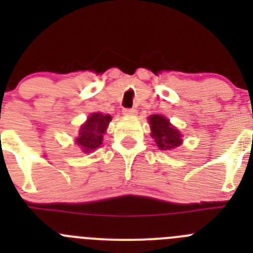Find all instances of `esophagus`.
Listing matches in <instances>:
<instances>
[{
    "label": "esophagus",
    "instance_id": "obj_1",
    "mask_svg": "<svg viewBox=\"0 0 253 253\" xmlns=\"http://www.w3.org/2000/svg\"><path fill=\"white\" fill-rule=\"evenodd\" d=\"M137 109H124V110H123V114H124L125 116H134L137 115Z\"/></svg>",
    "mask_w": 253,
    "mask_h": 253
}]
</instances>
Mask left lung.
Returning a JSON list of instances; mask_svg holds the SVG:
<instances>
[{
  "label": "left lung",
  "instance_id": "left-lung-1",
  "mask_svg": "<svg viewBox=\"0 0 253 253\" xmlns=\"http://www.w3.org/2000/svg\"><path fill=\"white\" fill-rule=\"evenodd\" d=\"M152 138L157 143V147L162 151H171L175 149L182 143L181 134L177 129L171 125L169 119L161 115L149 116Z\"/></svg>",
  "mask_w": 253,
  "mask_h": 253
}]
</instances>
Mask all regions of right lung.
I'll list each match as a JSON object with an SVG mask.
<instances>
[{"label": "right lung", "instance_id": "right-lung-1", "mask_svg": "<svg viewBox=\"0 0 253 253\" xmlns=\"http://www.w3.org/2000/svg\"><path fill=\"white\" fill-rule=\"evenodd\" d=\"M110 120V115H102L100 113L92 114L80 129V135L76 139L78 147H81L82 151L88 153L101 146L104 133Z\"/></svg>", "mask_w": 253, "mask_h": 253}]
</instances>
